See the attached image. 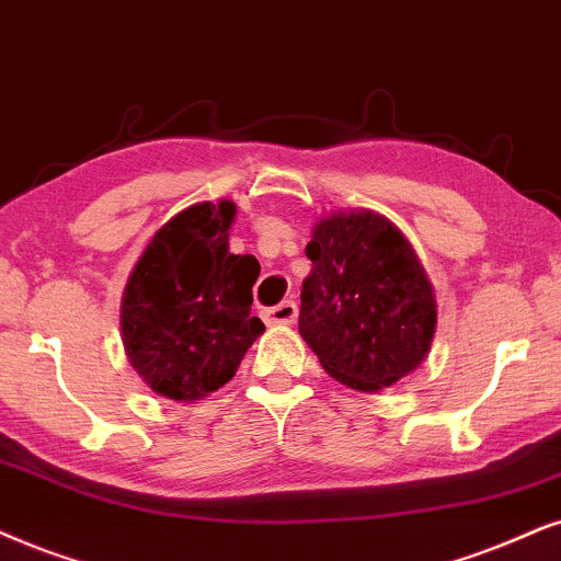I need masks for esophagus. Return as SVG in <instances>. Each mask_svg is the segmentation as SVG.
<instances>
[{"mask_svg":"<svg viewBox=\"0 0 561 561\" xmlns=\"http://www.w3.org/2000/svg\"><path fill=\"white\" fill-rule=\"evenodd\" d=\"M266 321L274 325H293L297 321V305L293 300H285L276 305V308H268Z\"/></svg>","mask_w":561,"mask_h":561,"instance_id":"34e87169","label":"esophagus"}]
</instances>
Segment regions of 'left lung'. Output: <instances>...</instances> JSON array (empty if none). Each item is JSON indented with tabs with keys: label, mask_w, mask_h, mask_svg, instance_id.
I'll use <instances>...</instances> for the list:
<instances>
[{
	"label": "left lung",
	"mask_w": 561,
	"mask_h": 561,
	"mask_svg": "<svg viewBox=\"0 0 561 561\" xmlns=\"http://www.w3.org/2000/svg\"><path fill=\"white\" fill-rule=\"evenodd\" d=\"M300 295V336L333 380L378 393L427 359L437 300L420 256L373 209L316 219Z\"/></svg>",
	"instance_id": "1"
}]
</instances>
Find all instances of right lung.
<instances>
[{
	"instance_id": "1",
	"label": "right lung",
	"mask_w": 561,
	"mask_h": 561,
	"mask_svg": "<svg viewBox=\"0 0 561 561\" xmlns=\"http://www.w3.org/2000/svg\"><path fill=\"white\" fill-rule=\"evenodd\" d=\"M236 202H198L154 232L122 297L129 365L158 396L196 403L236 378L266 325L251 316L259 261L230 253Z\"/></svg>"
}]
</instances>
